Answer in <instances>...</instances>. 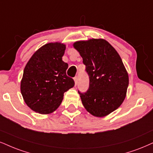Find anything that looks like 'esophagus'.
Returning <instances> with one entry per match:
<instances>
[{
	"label": "esophagus",
	"instance_id": "obj_1",
	"mask_svg": "<svg viewBox=\"0 0 153 153\" xmlns=\"http://www.w3.org/2000/svg\"><path fill=\"white\" fill-rule=\"evenodd\" d=\"M74 82H75V85H76L77 83H78V77L77 76H75L74 78Z\"/></svg>",
	"mask_w": 153,
	"mask_h": 153
}]
</instances>
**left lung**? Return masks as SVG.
Wrapping results in <instances>:
<instances>
[{"label": "left lung", "mask_w": 153, "mask_h": 153, "mask_svg": "<svg viewBox=\"0 0 153 153\" xmlns=\"http://www.w3.org/2000/svg\"><path fill=\"white\" fill-rule=\"evenodd\" d=\"M73 45L89 77L87 91H78L83 105L94 116H107L122 104L128 86V74L121 58L103 39L77 41Z\"/></svg>", "instance_id": "left-lung-1"}]
</instances>
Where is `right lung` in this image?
Wrapping results in <instances>:
<instances>
[{
	"instance_id": "1",
	"label": "right lung",
	"mask_w": 153,
	"mask_h": 153,
	"mask_svg": "<svg viewBox=\"0 0 153 153\" xmlns=\"http://www.w3.org/2000/svg\"><path fill=\"white\" fill-rule=\"evenodd\" d=\"M65 49L60 42L43 45L25 67L20 91L25 102L35 112H53L61 104L64 93L74 86L66 73L68 64L62 61Z\"/></svg>"
}]
</instances>
